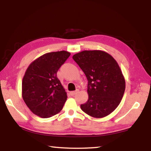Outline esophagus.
<instances>
[{
	"mask_svg": "<svg viewBox=\"0 0 151 151\" xmlns=\"http://www.w3.org/2000/svg\"><path fill=\"white\" fill-rule=\"evenodd\" d=\"M76 92H77V91H71V92H70V94L71 96H74L75 94H76Z\"/></svg>",
	"mask_w": 151,
	"mask_h": 151,
	"instance_id": "34e87169",
	"label": "esophagus"
}]
</instances>
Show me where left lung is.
I'll use <instances>...</instances> for the list:
<instances>
[{
	"label": "left lung",
	"mask_w": 151,
	"mask_h": 151,
	"mask_svg": "<svg viewBox=\"0 0 151 151\" xmlns=\"http://www.w3.org/2000/svg\"><path fill=\"white\" fill-rule=\"evenodd\" d=\"M87 78L88 101L82 111L94 118L108 116L119 106L125 91V79L112 56L103 50H83L73 56Z\"/></svg>",
	"instance_id": "left-lung-1"
}]
</instances>
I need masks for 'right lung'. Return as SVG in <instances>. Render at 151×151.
<instances>
[{
    "label": "right lung",
    "mask_w": 151,
    "mask_h": 151,
    "mask_svg": "<svg viewBox=\"0 0 151 151\" xmlns=\"http://www.w3.org/2000/svg\"><path fill=\"white\" fill-rule=\"evenodd\" d=\"M70 55L65 50L48 52L28 66L22 82V96L36 115L49 118L62 110L67 94L57 73Z\"/></svg>",
    "instance_id": "obj_1"
}]
</instances>
